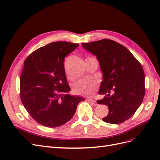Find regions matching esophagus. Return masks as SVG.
Instances as JSON below:
<instances>
[{"instance_id": "34e87169", "label": "esophagus", "mask_w": 160, "mask_h": 160, "mask_svg": "<svg viewBox=\"0 0 160 160\" xmlns=\"http://www.w3.org/2000/svg\"><path fill=\"white\" fill-rule=\"evenodd\" d=\"M88 101H89V102H91V103H93V105H98V103H97V101L95 100H93V99H89Z\"/></svg>"}]
</instances>
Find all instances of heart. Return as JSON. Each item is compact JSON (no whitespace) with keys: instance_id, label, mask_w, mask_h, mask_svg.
<instances>
[{"instance_id":"b5f03b06","label":"heart","mask_w":160,"mask_h":160,"mask_svg":"<svg viewBox=\"0 0 160 160\" xmlns=\"http://www.w3.org/2000/svg\"><path fill=\"white\" fill-rule=\"evenodd\" d=\"M96 88V84L93 81L81 79L73 84L72 90L76 94L89 96L94 93Z\"/></svg>"}]
</instances>
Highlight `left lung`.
I'll list each match as a JSON object with an SVG mask.
<instances>
[{
    "label": "left lung",
    "instance_id": "1",
    "mask_svg": "<svg viewBox=\"0 0 160 160\" xmlns=\"http://www.w3.org/2000/svg\"><path fill=\"white\" fill-rule=\"evenodd\" d=\"M82 47L96 56L103 72L99 94L105 96L97 101L108 106L109 113L103 121L111 124L123 123L135 113L143 99L142 66L126 47L112 40L83 42ZM111 90L114 92L112 95Z\"/></svg>",
    "mask_w": 160,
    "mask_h": 160
}]
</instances>
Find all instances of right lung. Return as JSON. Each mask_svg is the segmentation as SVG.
<instances>
[{
  "label": "right lung",
  "mask_w": 160,
  "mask_h": 160,
  "mask_svg": "<svg viewBox=\"0 0 160 160\" xmlns=\"http://www.w3.org/2000/svg\"><path fill=\"white\" fill-rule=\"evenodd\" d=\"M79 46L65 41L51 42L32 52L24 62L20 77L22 103L42 125L56 128L74 115L84 98L72 96L66 78L65 57Z\"/></svg>",
  "instance_id": "add662e5"
}]
</instances>
